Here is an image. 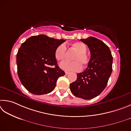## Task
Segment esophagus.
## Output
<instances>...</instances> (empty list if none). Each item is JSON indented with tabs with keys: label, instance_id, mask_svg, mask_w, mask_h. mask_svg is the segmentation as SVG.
<instances>
[{
	"label": "esophagus",
	"instance_id": "1",
	"mask_svg": "<svg viewBox=\"0 0 131 131\" xmlns=\"http://www.w3.org/2000/svg\"><path fill=\"white\" fill-rule=\"evenodd\" d=\"M69 73H70L69 72H67V71H66V72H65V74H66V75H67V74H69Z\"/></svg>",
	"mask_w": 131,
	"mask_h": 131
}]
</instances>
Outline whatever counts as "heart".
I'll list each match as a JSON object with an SVG mask.
<instances>
[{"label": "heart", "instance_id": "1", "mask_svg": "<svg viewBox=\"0 0 131 131\" xmlns=\"http://www.w3.org/2000/svg\"><path fill=\"white\" fill-rule=\"evenodd\" d=\"M72 49L76 52L72 57V61H63L60 64V67L66 71H79L82 70V65L86 66L89 62V57L87 54V47L84 43L76 42L72 44ZM67 53V48L65 44H61L57 47L54 52V56L59 61L65 59Z\"/></svg>", "mask_w": 131, "mask_h": 131}]
</instances>
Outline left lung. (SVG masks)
<instances>
[{"mask_svg":"<svg viewBox=\"0 0 131 131\" xmlns=\"http://www.w3.org/2000/svg\"><path fill=\"white\" fill-rule=\"evenodd\" d=\"M81 41L88 46L91 57L88 68L78 74L76 81L70 84V90L76 97L88 100L106 88L112 72L113 57L109 48L98 38L89 37Z\"/></svg>","mask_w":131,"mask_h":131,"instance_id":"obj_1","label":"left lung"}]
</instances>
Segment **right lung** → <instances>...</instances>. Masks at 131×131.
Here are the masks:
<instances>
[{
    "instance_id": "1",
    "label": "right lung",
    "mask_w": 131,
    "mask_h": 131,
    "mask_svg": "<svg viewBox=\"0 0 131 131\" xmlns=\"http://www.w3.org/2000/svg\"><path fill=\"white\" fill-rule=\"evenodd\" d=\"M65 41L40 34L22 43L17 54L18 75L30 93L35 95L50 93L59 78L65 75L54 56L57 47Z\"/></svg>"
}]
</instances>
